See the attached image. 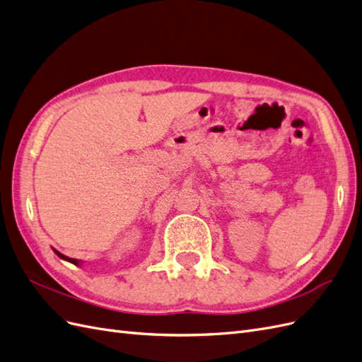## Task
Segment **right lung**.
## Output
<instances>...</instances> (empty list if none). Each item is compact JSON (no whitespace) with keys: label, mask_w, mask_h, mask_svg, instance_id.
I'll list each match as a JSON object with an SVG mask.
<instances>
[{"label":"right lung","mask_w":362,"mask_h":362,"mask_svg":"<svg viewBox=\"0 0 362 362\" xmlns=\"http://www.w3.org/2000/svg\"><path fill=\"white\" fill-rule=\"evenodd\" d=\"M52 250H54V254H56L59 258H62V259H64V261L72 262V264H75V266H80V264H81L80 259H75V258H69V257H66V255H63V254H60V252H59L57 249H54V247H52Z\"/></svg>","instance_id":"obj_1"}]
</instances>
